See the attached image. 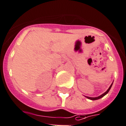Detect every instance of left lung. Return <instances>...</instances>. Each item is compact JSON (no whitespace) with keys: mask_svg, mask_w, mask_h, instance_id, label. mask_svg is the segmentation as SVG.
<instances>
[{"mask_svg":"<svg viewBox=\"0 0 126 126\" xmlns=\"http://www.w3.org/2000/svg\"><path fill=\"white\" fill-rule=\"evenodd\" d=\"M112 83L111 85V86H110V88H109L108 89V90L106 91V92H105V93H104L103 94H101V95L99 96L94 97V98H93V97H88V96H86V97H87V98H88V99H90V100H98V99H100V98H102V97H103L104 96L106 95V94H107L108 93L109 91H110V89H111V87H112Z\"/></svg>","mask_w":126,"mask_h":126,"instance_id":"1","label":"left lung"}]
</instances>
